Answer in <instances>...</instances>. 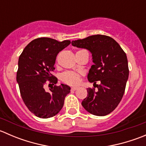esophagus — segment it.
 I'll return each instance as SVG.
<instances>
[{
    "mask_svg": "<svg viewBox=\"0 0 146 146\" xmlns=\"http://www.w3.org/2000/svg\"><path fill=\"white\" fill-rule=\"evenodd\" d=\"M77 89H78V88H71L72 91H76Z\"/></svg>",
    "mask_w": 146,
    "mask_h": 146,
    "instance_id": "obj_1",
    "label": "esophagus"
}]
</instances>
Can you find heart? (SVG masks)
Listing matches in <instances>:
<instances>
[{"mask_svg": "<svg viewBox=\"0 0 146 146\" xmlns=\"http://www.w3.org/2000/svg\"><path fill=\"white\" fill-rule=\"evenodd\" d=\"M61 80L69 85H77L80 83V74L73 71H66L61 75Z\"/></svg>", "mask_w": 146, "mask_h": 146, "instance_id": "1", "label": "heart"}]
</instances>
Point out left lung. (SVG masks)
I'll return each instance as SVG.
<instances>
[{
    "label": "left lung",
    "instance_id": "left-lung-1",
    "mask_svg": "<svg viewBox=\"0 0 146 146\" xmlns=\"http://www.w3.org/2000/svg\"><path fill=\"white\" fill-rule=\"evenodd\" d=\"M72 45L89 50L94 63L88 75L94 88L87 89L88 96L82 102V107L94 115H107L115 110L124 94L129 73L126 53L114 39L106 35H92L73 41Z\"/></svg>",
    "mask_w": 146,
    "mask_h": 146
}]
</instances>
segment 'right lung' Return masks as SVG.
<instances>
[{
    "label": "right lung",
    "instance_id": "1",
    "mask_svg": "<svg viewBox=\"0 0 146 146\" xmlns=\"http://www.w3.org/2000/svg\"><path fill=\"white\" fill-rule=\"evenodd\" d=\"M70 44V40L37 38L28 44L19 57L17 82L22 99L28 110L39 118L58 114L70 92L68 85H56L57 78L52 75L57 55ZM46 82L54 85L48 93L43 88Z\"/></svg>",
    "mask_w": 146,
    "mask_h": 146
}]
</instances>
